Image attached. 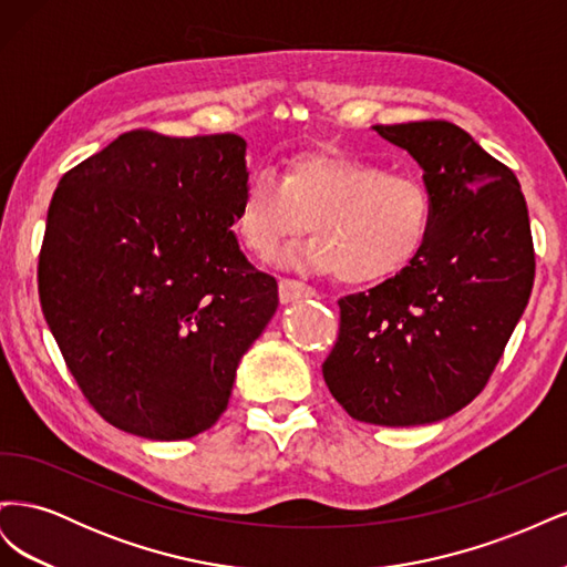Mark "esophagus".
<instances>
[{
	"instance_id": "1",
	"label": "esophagus",
	"mask_w": 567,
	"mask_h": 567,
	"mask_svg": "<svg viewBox=\"0 0 567 567\" xmlns=\"http://www.w3.org/2000/svg\"><path fill=\"white\" fill-rule=\"evenodd\" d=\"M317 290L312 286H307L302 281L296 279H281L279 281V298L284 305L296 302V300H305V298H315Z\"/></svg>"
}]
</instances>
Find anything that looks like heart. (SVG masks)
I'll list each match as a JSON object with an SVG mask.
<instances>
[{
	"instance_id": "heart-1",
	"label": "heart",
	"mask_w": 567,
	"mask_h": 567,
	"mask_svg": "<svg viewBox=\"0 0 567 567\" xmlns=\"http://www.w3.org/2000/svg\"><path fill=\"white\" fill-rule=\"evenodd\" d=\"M435 203L427 186L346 148L319 146L290 156L281 175L257 167L244 182L231 227L250 255L267 260L298 234L310 241L288 265L373 286L402 274L431 241Z\"/></svg>"
}]
</instances>
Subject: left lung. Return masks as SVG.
<instances>
[{
    "mask_svg": "<svg viewBox=\"0 0 567 567\" xmlns=\"http://www.w3.org/2000/svg\"><path fill=\"white\" fill-rule=\"evenodd\" d=\"M373 130L423 167L433 234L398 277L338 300L321 371L357 421L433 423L483 392L525 312L535 284L527 205L516 175L447 120Z\"/></svg>",
    "mask_w": 567,
    "mask_h": 567,
    "instance_id": "8db88e82",
    "label": "left lung"
}]
</instances>
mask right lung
Instances as JSON below:
<instances>
[{"mask_svg": "<svg viewBox=\"0 0 567 567\" xmlns=\"http://www.w3.org/2000/svg\"><path fill=\"white\" fill-rule=\"evenodd\" d=\"M238 134H120L61 177L40 250L42 312L96 414L188 440L225 414L236 369L277 312L231 227Z\"/></svg>", "mask_w": 567, "mask_h": 567, "instance_id": "add662e5", "label": "right lung"}]
</instances>
